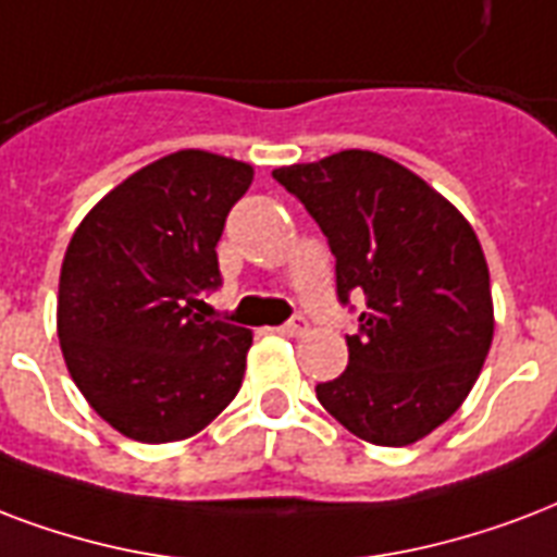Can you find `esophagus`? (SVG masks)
<instances>
[{
    "mask_svg": "<svg viewBox=\"0 0 557 557\" xmlns=\"http://www.w3.org/2000/svg\"><path fill=\"white\" fill-rule=\"evenodd\" d=\"M280 333L288 335V338H300V335L309 333V321L307 318H292L288 324L280 326Z\"/></svg>",
    "mask_w": 557,
    "mask_h": 557,
    "instance_id": "obj_1",
    "label": "esophagus"
}]
</instances>
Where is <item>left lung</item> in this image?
Listing matches in <instances>:
<instances>
[{
    "label": "left lung",
    "mask_w": 557,
    "mask_h": 557,
    "mask_svg": "<svg viewBox=\"0 0 557 557\" xmlns=\"http://www.w3.org/2000/svg\"><path fill=\"white\" fill-rule=\"evenodd\" d=\"M271 175L304 203L335 257L338 300L364 292L345 373L315 385L356 438L406 447L458 411L494 342L491 274L465 215L423 177L347 148Z\"/></svg>",
    "instance_id": "1"
}]
</instances>
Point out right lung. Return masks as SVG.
<instances>
[{"label":"right lung","mask_w":557,"mask_h":557,"mask_svg":"<svg viewBox=\"0 0 557 557\" xmlns=\"http://www.w3.org/2000/svg\"><path fill=\"white\" fill-rule=\"evenodd\" d=\"M253 165L184 148L110 189L75 227L58 286L70 376L125 438H193L239 394L253 333L207 321L215 245Z\"/></svg>","instance_id":"1"}]
</instances>
